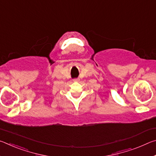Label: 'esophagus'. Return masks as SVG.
<instances>
[{"instance_id":"34e87169","label":"esophagus","mask_w":156,"mask_h":156,"mask_svg":"<svg viewBox=\"0 0 156 156\" xmlns=\"http://www.w3.org/2000/svg\"><path fill=\"white\" fill-rule=\"evenodd\" d=\"M79 80V78H74L73 79V81H78Z\"/></svg>"}]
</instances>
